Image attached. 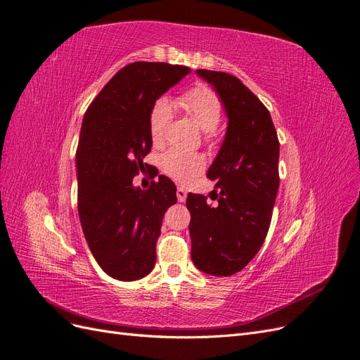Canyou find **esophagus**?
I'll return each mask as SVG.
<instances>
[{
	"instance_id": "obj_1",
	"label": "esophagus",
	"mask_w": 360,
	"mask_h": 360,
	"mask_svg": "<svg viewBox=\"0 0 360 360\" xmlns=\"http://www.w3.org/2000/svg\"><path fill=\"white\" fill-rule=\"evenodd\" d=\"M176 198H178L179 202H186V199H187V190L182 188V187H178Z\"/></svg>"
}]
</instances>
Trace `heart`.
<instances>
[{
  "instance_id": "1",
  "label": "heart",
  "mask_w": 360,
  "mask_h": 360,
  "mask_svg": "<svg viewBox=\"0 0 360 360\" xmlns=\"http://www.w3.org/2000/svg\"><path fill=\"white\" fill-rule=\"evenodd\" d=\"M179 106L186 110L195 123L211 138L222 118V103L213 89L198 86L187 91L179 97ZM172 120V103L169 98L161 97L155 101L149 115V132L153 144H161L165 140L169 123ZM205 161L198 153H186L181 150H169L161 156L162 170L172 178L188 181L204 169Z\"/></svg>"
}]
</instances>
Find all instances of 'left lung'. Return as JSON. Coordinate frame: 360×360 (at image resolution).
I'll return each instance as SVG.
<instances>
[{"mask_svg":"<svg viewBox=\"0 0 360 360\" xmlns=\"http://www.w3.org/2000/svg\"><path fill=\"white\" fill-rule=\"evenodd\" d=\"M222 101L225 140L207 178L216 181L217 205L188 193L191 260L202 272L229 276L260 251L280 186V143L269 110L236 76L196 70ZM216 191V190H214Z\"/></svg>","mask_w":360,"mask_h":360,"instance_id":"obj_1","label":"left lung"}]
</instances>
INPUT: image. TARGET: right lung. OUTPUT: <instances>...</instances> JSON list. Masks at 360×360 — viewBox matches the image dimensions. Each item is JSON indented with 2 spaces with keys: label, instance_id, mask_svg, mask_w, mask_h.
Here are the masks:
<instances>
[{
  "label": "right lung",
  "instance_id": "obj_1",
  "mask_svg": "<svg viewBox=\"0 0 360 360\" xmlns=\"http://www.w3.org/2000/svg\"><path fill=\"white\" fill-rule=\"evenodd\" d=\"M190 71L162 62L129 63L84 117L76 152L79 217L96 262L115 280H140L155 266L162 217L176 204V187L164 174L147 190L134 187L132 179L152 147V106Z\"/></svg>",
  "mask_w": 360,
  "mask_h": 360
}]
</instances>
